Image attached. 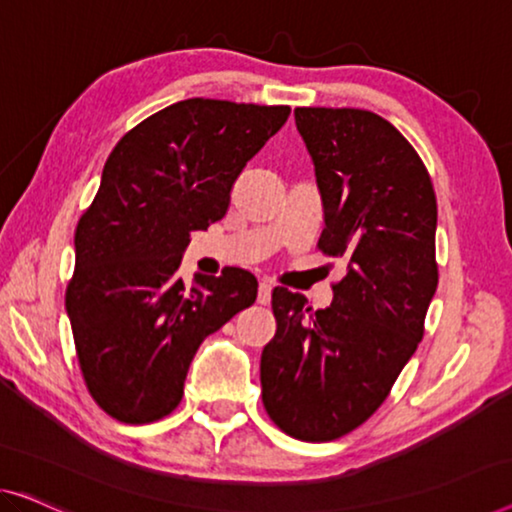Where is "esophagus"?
I'll return each mask as SVG.
<instances>
[{
    "label": "esophagus",
    "mask_w": 512,
    "mask_h": 512,
    "mask_svg": "<svg viewBox=\"0 0 512 512\" xmlns=\"http://www.w3.org/2000/svg\"><path fill=\"white\" fill-rule=\"evenodd\" d=\"M271 292H273V285L271 282H259V289H257V303H262V305H266L271 301Z\"/></svg>",
    "instance_id": "34e87169"
}]
</instances>
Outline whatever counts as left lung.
<instances>
[{
  "instance_id": "1",
  "label": "left lung",
  "mask_w": 512,
  "mask_h": 512,
  "mask_svg": "<svg viewBox=\"0 0 512 512\" xmlns=\"http://www.w3.org/2000/svg\"><path fill=\"white\" fill-rule=\"evenodd\" d=\"M324 207L317 248L347 262L329 308L273 289L276 335L262 352L266 414L301 441L368 421L423 340L437 292V197L421 156L375 112L296 108Z\"/></svg>"
}]
</instances>
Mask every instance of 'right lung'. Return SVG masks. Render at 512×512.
<instances>
[{"mask_svg": "<svg viewBox=\"0 0 512 512\" xmlns=\"http://www.w3.org/2000/svg\"><path fill=\"white\" fill-rule=\"evenodd\" d=\"M289 105L188 98L128 131L75 230L66 287L75 352L91 398L121 423L172 414L207 335L257 299L250 271L186 285L190 232L227 213L243 167L276 135Z\"/></svg>", "mask_w": 512, "mask_h": 512, "instance_id": "right-lung-1", "label": "right lung"}]
</instances>
